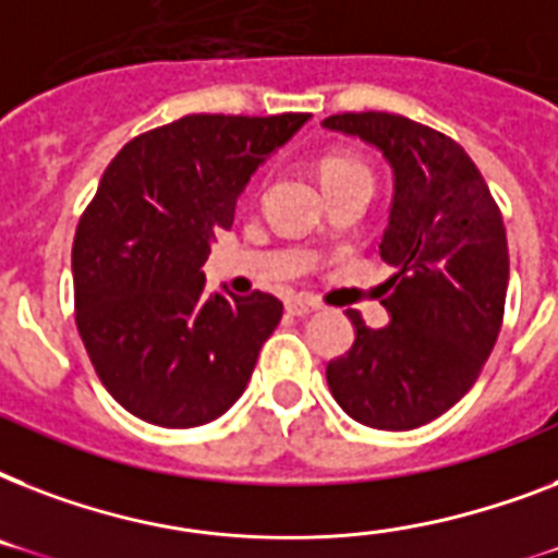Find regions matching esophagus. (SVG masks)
Wrapping results in <instances>:
<instances>
[{
	"label": "esophagus",
	"instance_id": "obj_1",
	"mask_svg": "<svg viewBox=\"0 0 558 558\" xmlns=\"http://www.w3.org/2000/svg\"><path fill=\"white\" fill-rule=\"evenodd\" d=\"M315 310H318V304L310 301V298H292L287 304V313L295 315V318H306V315H313Z\"/></svg>",
	"mask_w": 558,
	"mask_h": 558
}]
</instances>
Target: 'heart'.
<instances>
[{
  "mask_svg": "<svg viewBox=\"0 0 558 558\" xmlns=\"http://www.w3.org/2000/svg\"><path fill=\"white\" fill-rule=\"evenodd\" d=\"M350 179H362V182H371L373 185V173L365 161L339 156V159H330L324 165V182L327 185H332V182H350Z\"/></svg>",
  "mask_w": 558,
  "mask_h": 558,
  "instance_id": "heart-1",
  "label": "heart"
}]
</instances>
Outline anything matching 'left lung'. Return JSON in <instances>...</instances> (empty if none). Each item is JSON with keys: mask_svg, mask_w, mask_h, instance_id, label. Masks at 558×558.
Listing matches in <instances>:
<instances>
[{"mask_svg": "<svg viewBox=\"0 0 558 558\" xmlns=\"http://www.w3.org/2000/svg\"><path fill=\"white\" fill-rule=\"evenodd\" d=\"M327 130L359 135L393 168L381 260L390 324L371 330L348 310L356 341L327 365L332 397L356 423L411 432L446 414L484 371L504 324L510 252L501 208L449 135L390 112H344Z\"/></svg>", "mask_w": 558, "mask_h": 558, "instance_id": "left-lung-1", "label": "left lung"}]
</instances>
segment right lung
<instances>
[{"label":"right lung","instance_id":"obj_1","mask_svg":"<svg viewBox=\"0 0 558 558\" xmlns=\"http://www.w3.org/2000/svg\"><path fill=\"white\" fill-rule=\"evenodd\" d=\"M306 118L185 116L104 170L74 231V322L104 388L144 423L205 425L248 385L283 304L208 292L199 269L257 165Z\"/></svg>","mask_w":558,"mask_h":558}]
</instances>
